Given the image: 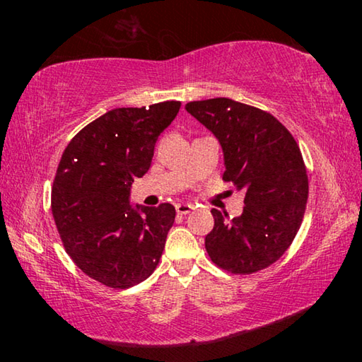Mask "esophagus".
<instances>
[{
  "label": "esophagus",
  "mask_w": 362,
  "mask_h": 362,
  "mask_svg": "<svg viewBox=\"0 0 362 362\" xmlns=\"http://www.w3.org/2000/svg\"><path fill=\"white\" fill-rule=\"evenodd\" d=\"M175 211H177V214H180V216H187V214L193 211V206L188 203H179L175 206Z\"/></svg>",
  "instance_id": "34e87169"
}]
</instances>
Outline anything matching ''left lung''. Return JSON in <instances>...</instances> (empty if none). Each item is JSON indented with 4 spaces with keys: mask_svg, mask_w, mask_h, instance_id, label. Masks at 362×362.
Wrapping results in <instances>:
<instances>
[{
    "mask_svg": "<svg viewBox=\"0 0 362 362\" xmlns=\"http://www.w3.org/2000/svg\"><path fill=\"white\" fill-rule=\"evenodd\" d=\"M223 151V180L244 189L241 216L212 209L206 236L211 260L231 273L249 274L276 262L302 225L308 177L292 134L263 110L217 97L185 105Z\"/></svg>",
    "mask_w": 362,
    "mask_h": 362,
    "instance_id": "1",
    "label": "left lung"
}]
</instances>
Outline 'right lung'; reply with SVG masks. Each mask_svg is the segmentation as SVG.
Masks as SVG:
<instances>
[{"mask_svg":"<svg viewBox=\"0 0 362 362\" xmlns=\"http://www.w3.org/2000/svg\"><path fill=\"white\" fill-rule=\"evenodd\" d=\"M179 110L175 100L110 110L71 139L59 163L51 206L65 250L108 287L139 284L161 259L174 206H134L131 185L150 169L159 134Z\"/></svg>","mask_w":362,"mask_h":362,"instance_id":"add662e5","label":"right lung"}]
</instances>
